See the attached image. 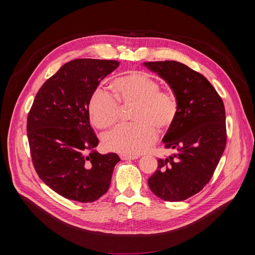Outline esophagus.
<instances>
[{
	"mask_svg": "<svg viewBox=\"0 0 255 255\" xmlns=\"http://www.w3.org/2000/svg\"><path fill=\"white\" fill-rule=\"evenodd\" d=\"M120 157L123 160H134V159L138 158L137 155H129V154H121Z\"/></svg>",
	"mask_w": 255,
	"mask_h": 255,
	"instance_id": "1",
	"label": "esophagus"
}]
</instances>
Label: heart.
I'll list each match as a JSON object with an SVG mask.
<instances>
[{"mask_svg":"<svg viewBox=\"0 0 255 255\" xmlns=\"http://www.w3.org/2000/svg\"><path fill=\"white\" fill-rule=\"evenodd\" d=\"M114 95L98 90L89 103V114L94 126L106 129L115 125L121 115L120 104H136L132 120L104 136L108 150L135 155L146 150L156 139V128L164 130L174 121L177 102L174 95L160 90L156 80L144 71H134L117 78Z\"/></svg>","mask_w":255,"mask_h":255,"instance_id":"heart-1","label":"heart"}]
</instances>
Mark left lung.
Here are the masks:
<instances>
[{
	"label": "left lung",
	"mask_w": 255,
	"mask_h": 255,
	"mask_svg": "<svg viewBox=\"0 0 255 255\" xmlns=\"http://www.w3.org/2000/svg\"><path fill=\"white\" fill-rule=\"evenodd\" d=\"M163 79L177 102V113L162 142L176 152L158 159L148 178L151 192L168 202L196 195L209 183L226 147L223 101L200 72L173 60L143 63Z\"/></svg>",
	"instance_id": "obj_1"
}]
</instances>
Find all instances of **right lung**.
Segmentation results:
<instances>
[{
  "label": "right lung",
  "mask_w": 255,
  "mask_h": 255,
  "mask_svg": "<svg viewBox=\"0 0 255 255\" xmlns=\"http://www.w3.org/2000/svg\"><path fill=\"white\" fill-rule=\"evenodd\" d=\"M117 60L80 58L63 64L36 94L27 118L34 168L51 190L72 201L92 203L110 187L116 153L101 154L90 124L89 103Z\"/></svg>",
  "instance_id": "1"
}]
</instances>
